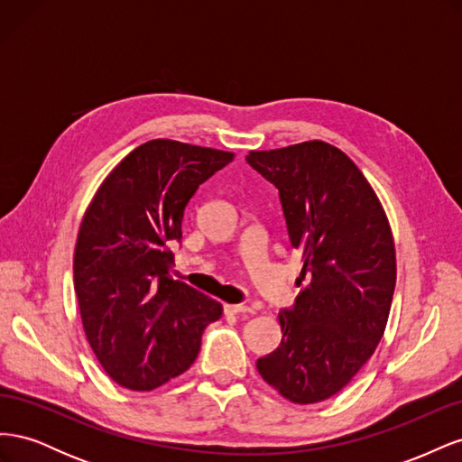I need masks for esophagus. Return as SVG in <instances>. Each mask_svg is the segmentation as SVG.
Here are the masks:
<instances>
[{
  "mask_svg": "<svg viewBox=\"0 0 462 462\" xmlns=\"http://www.w3.org/2000/svg\"><path fill=\"white\" fill-rule=\"evenodd\" d=\"M223 310H226V314H254V310L246 304H226Z\"/></svg>",
  "mask_w": 462,
  "mask_h": 462,
  "instance_id": "obj_1",
  "label": "esophagus"
}]
</instances>
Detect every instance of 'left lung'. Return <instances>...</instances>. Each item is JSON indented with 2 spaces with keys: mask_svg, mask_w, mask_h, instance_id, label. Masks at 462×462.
Returning <instances> with one entry per match:
<instances>
[{
  "mask_svg": "<svg viewBox=\"0 0 462 462\" xmlns=\"http://www.w3.org/2000/svg\"><path fill=\"white\" fill-rule=\"evenodd\" d=\"M246 163L279 190L306 279L279 312L282 345L256 368L292 402L329 399L382 341L397 279L389 221L366 177L328 143L250 152Z\"/></svg>",
  "mask_w": 462,
  "mask_h": 462,
  "instance_id": "1",
  "label": "left lung"
}]
</instances>
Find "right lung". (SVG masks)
Returning a JSON list of instances; mask_svg holds the SVG:
<instances>
[{
	"label": "right lung",
	"instance_id": "right-lung-1",
	"mask_svg": "<svg viewBox=\"0 0 462 462\" xmlns=\"http://www.w3.org/2000/svg\"><path fill=\"white\" fill-rule=\"evenodd\" d=\"M231 152L177 141L134 148L97 189L75 246V292L94 355L116 383L150 391L183 374L221 304L170 275L183 214Z\"/></svg>",
	"mask_w": 462,
	"mask_h": 462
}]
</instances>
